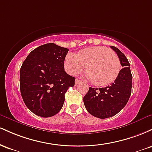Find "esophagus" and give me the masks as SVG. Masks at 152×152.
<instances>
[{"instance_id":"34e87169","label":"esophagus","mask_w":152,"mask_h":152,"mask_svg":"<svg viewBox=\"0 0 152 152\" xmlns=\"http://www.w3.org/2000/svg\"><path fill=\"white\" fill-rule=\"evenodd\" d=\"M80 83H81V81H80L79 79H78V78H76V79L75 80V84H76V85L79 84Z\"/></svg>"}]
</instances>
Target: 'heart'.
<instances>
[{"label":"heart","mask_w":152,"mask_h":152,"mask_svg":"<svg viewBox=\"0 0 152 152\" xmlns=\"http://www.w3.org/2000/svg\"><path fill=\"white\" fill-rule=\"evenodd\" d=\"M68 73L76 75L86 67V77L97 86H104L115 81L121 71V62L109 48L96 46L80 50L77 55L69 53L64 61Z\"/></svg>","instance_id":"b5f03b06"}]
</instances>
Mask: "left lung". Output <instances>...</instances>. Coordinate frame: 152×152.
<instances>
[{
  "instance_id": "obj_1",
  "label": "left lung",
  "mask_w": 152,
  "mask_h": 152,
  "mask_svg": "<svg viewBox=\"0 0 152 152\" xmlns=\"http://www.w3.org/2000/svg\"><path fill=\"white\" fill-rule=\"evenodd\" d=\"M111 48L116 52L123 69L114 83L104 88L89 87L83 97V103L88 112L99 118L111 117L126 106L132 94V75L129 62L125 55L116 47Z\"/></svg>"
}]
</instances>
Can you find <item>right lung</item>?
Listing matches in <instances>:
<instances>
[{
  "label": "right lung",
  "mask_w": 152,
  "mask_h": 152,
  "mask_svg": "<svg viewBox=\"0 0 152 152\" xmlns=\"http://www.w3.org/2000/svg\"><path fill=\"white\" fill-rule=\"evenodd\" d=\"M69 49L53 43L35 48L26 57L20 70V90L30 111L41 117L58 114L65 94L75 84V78L64 71Z\"/></svg>",
  "instance_id": "obj_1"
}]
</instances>
